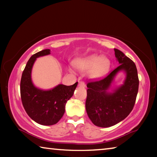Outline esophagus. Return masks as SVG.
Listing matches in <instances>:
<instances>
[{
	"label": "esophagus",
	"instance_id": "34e87169",
	"mask_svg": "<svg viewBox=\"0 0 157 157\" xmlns=\"http://www.w3.org/2000/svg\"><path fill=\"white\" fill-rule=\"evenodd\" d=\"M78 85L79 86H81V87H85V86H86V84H85V83L84 82H83V81H80V82H79V84H78Z\"/></svg>",
	"mask_w": 157,
	"mask_h": 157
}]
</instances>
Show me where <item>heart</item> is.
<instances>
[{
    "label": "heart",
    "mask_w": 157,
    "mask_h": 157,
    "mask_svg": "<svg viewBox=\"0 0 157 157\" xmlns=\"http://www.w3.org/2000/svg\"><path fill=\"white\" fill-rule=\"evenodd\" d=\"M75 67L81 72L89 71L91 78L98 79L106 75L110 66V62L107 58L100 55H91L75 62Z\"/></svg>",
    "instance_id": "obj_1"
}]
</instances>
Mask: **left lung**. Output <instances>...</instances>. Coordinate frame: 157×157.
<instances>
[{
    "label": "left lung",
    "instance_id": "8db88e82",
    "mask_svg": "<svg viewBox=\"0 0 157 157\" xmlns=\"http://www.w3.org/2000/svg\"><path fill=\"white\" fill-rule=\"evenodd\" d=\"M114 51L120 65L107 76L91 79L86 84V113L98 127H111L124 120L134 108L139 91V80L134 62L121 50L114 48ZM120 70L126 73L124 84L113 93H108L113 78Z\"/></svg>",
    "mask_w": 157,
    "mask_h": 157
}]
</instances>
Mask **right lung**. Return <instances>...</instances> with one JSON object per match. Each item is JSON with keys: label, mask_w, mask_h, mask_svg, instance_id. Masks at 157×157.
I'll return each mask as SVG.
<instances>
[{"label": "right lung", "mask_w": 157, "mask_h": 157, "mask_svg": "<svg viewBox=\"0 0 157 157\" xmlns=\"http://www.w3.org/2000/svg\"><path fill=\"white\" fill-rule=\"evenodd\" d=\"M49 49L34 54L26 64L21 76L20 91L22 104L26 113L36 123L52 125L58 123L65 112L67 101L73 96L78 82L71 86L59 84L49 91L34 86L31 79L32 68L37 57L50 54Z\"/></svg>", "instance_id": "obj_1"}]
</instances>
